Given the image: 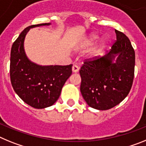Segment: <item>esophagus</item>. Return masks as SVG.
Listing matches in <instances>:
<instances>
[{"mask_svg":"<svg viewBox=\"0 0 146 146\" xmlns=\"http://www.w3.org/2000/svg\"><path fill=\"white\" fill-rule=\"evenodd\" d=\"M79 69L80 68L77 65H73V66H72V72H77L79 71Z\"/></svg>","mask_w":146,"mask_h":146,"instance_id":"esophagus-1","label":"esophagus"}]
</instances>
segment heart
<instances>
[{
  "mask_svg": "<svg viewBox=\"0 0 146 146\" xmlns=\"http://www.w3.org/2000/svg\"><path fill=\"white\" fill-rule=\"evenodd\" d=\"M96 38H97L96 36H95V35H91V36L88 37V38L85 40L84 42H82V47H90V46H91L92 44H94V42H96ZM99 49H97V50H95V52H98V51L99 50Z\"/></svg>",
  "mask_w": 146,
  "mask_h": 146,
  "instance_id": "1",
  "label": "heart"
}]
</instances>
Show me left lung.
<instances>
[{"label": "left lung", "mask_w": 146, "mask_h": 146, "mask_svg": "<svg viewBox=\"0 0 146 146\" xmlns=\"http://www.w3.org/2000/svg\"><path fill=\"white\" fill-rule=\"evenodd\" d=\"M116 40L103 57L84 60L80 69V92L89 106L106 110L123 101L129 93L135 75V53L130 40L117 30ZM115 55L117 61L112 62Z\"/></svg>", "instance_id": "left-lung-1"}]
</instances>
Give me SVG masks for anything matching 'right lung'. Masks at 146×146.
Returning a JSON list of instances; mask_svg holds the SVG:
<instances>
[{"mask_svg":"<svg viewBox=\"0 0 146 146\" xmlns=\"http://www.w3.org/2000/svg\"><path fill=\"white\" fill-rule=\"evenodd\" d=\"M50 24L27 27L11 50L10 79L13 88L23 102L36 109L50 107L57 101L64 83L72 73V64L42 66L30 61L25 55L23 43L30 28Z\"/></svg>","mask_w":146,"mask_h":146,"instance_id":"1","label":"right lung"}]
</instances>
